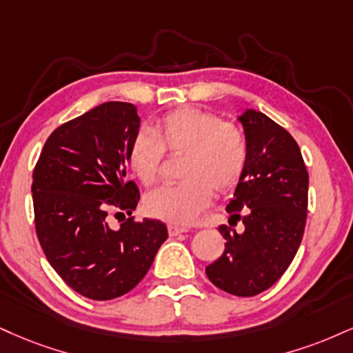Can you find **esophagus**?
Here are the masks:
<instances>
[{"instance_id": "1", "label": "esophagus", "mask_w": 353, "mask_h": 353, "mask_svg": "<svg viewBox=\"0 0 353 353\" xmlns=\"http://www.w3.org/2000/svg\"><path fill=\"white\" fill-rule=\"evenodd\" d=\"M168 232H169V236H177L181 235V233H185L189 232L188 227H179V225H168Z\"/></svg>"}]
</instances>
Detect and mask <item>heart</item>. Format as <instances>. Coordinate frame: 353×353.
Listing matches in <instances>:
<instances>
[{"mask_svg":"<svg viewBox=\"0 0 353 353\" xmlns=\"http://www.w3.org/2000/svg\"><path fill=\"white\" fill-rule=\"evenodd\" d=\"M164 152L184 156L179 177L184 182L154 190L144 209L171 223H190L209 207L214 190L227 194L239 185L248 164V138L239 125L217 113L179 108L156 123L154 134L139 131L130 146V168L143 185L159 179Z\"/></svg>","mask_w":353,"mask_h":353,"instance_id":"1","label":"heart"}]
</instances>
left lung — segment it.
I'll use <instances>...</instances> for the list:
<instances>
[{
    "label": "left lung",
    "instance_id": "8db88e82",
    "mask_svg": "<svg viewBox=\"0 0 353 353\" xmlns=\"http://www.w3.org/2000/svg\"><path fill=\"white\" fill-rule=\"evenodd\" d=\"M239 120L250 154L227 212L228 223L241 220L243 232L220 225L225 250L205 273L222 291L250 298L273 286L296 256L305 228L309 174L298 143L283 126L254 110Z\"/></svg>",
    "mask_w": 353,
    "mask_h": 353
}]
</instances>
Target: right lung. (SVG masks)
<instances>
[{"label": "right lung", "mask_w": 353, "mask_h": 353, "mask_svg": "<svg viewBox=\"0 0 353 353\" xmlns=\"http://www.w3.org/2000/svg\"><path fill=\"white\" fill-rule=\"evenodd\" d=\"M133 103L107 101L52 131L32 172L36 233L63 283L88 299L120 298L144 278L168 228L126 219L112 230L110 210L131 215L139 201L128 181L131 141L139 131Z\"/></svg>", "instance_id": "obj_1"}]
</instances>
